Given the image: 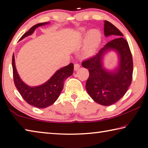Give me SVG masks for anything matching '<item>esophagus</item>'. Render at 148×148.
<instances>
[{
    "label": "esophagus",
    "instance_id": "esophagus-1",
    "mask_svg": "<svg viewBox=\"0 0 148 148\" xmlns=\"http://www.w3.org/2000/svg\"><path fill=\"white\" fill-rule=\"evenodd\" d=\"M79 67H80V65H79V64H77V63L74 64V71H77V70H78V69H79Z\"/></svg>",
    "mask_w": 148,
    "mask_h": 148
}]
</instances>
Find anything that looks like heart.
<instances>
[{
  "mask_svg": "<svg viewBox=\"0 0 148 148\" xmlns=\"http://www.w3.org/2000/svg\"><path fill=\"white\" fill-rule=\"evenodd\" d=\"M101 40V35L99 31L93 30L89 32L87 37V45L86 47V53L91 56L98 47Z\"/></svg>",
  "mask_w": 148,
  "mask_h": 148,
  "instance_id": "1",
  "label": "heart"
}]
</instances>
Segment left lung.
Listing matches in <instances>:
<instances>
[{
	"mask_svg": "<svg viewBox=\"0 0 148 148\" xmlns=\"http://www.w3.org/2000/svg\"><path fill=\"white\" fill-rule=\"evenodd\" d=\"M104 35H115L117 38L105 45L95 56L82 62L89 70V76L86 88L94 101L103 106H110L121 99L132 82L133 62L129 44L119 30L113 24L104 21ZM115 50L119 55V67L108 71L103 67L102 58L109 50Z\"/></svg>",
	"mask_w": 148,
	"mask_h": 148,
	"instance_id": "obj_1",
	"label": "left lung"
}]
</instances>
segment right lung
I'll return each mask as SVG.
<instances>
[{"label":"right lung","instance_id":"add662e5","mask_svg":"<svg viewBox=\"0 0 148 148\" xmlns=\"http://www.w3.org/2000/svg\"><path fill=\"white\" fill-rule=\"evenodd\" d=\"M48 22L40 23L32 27L19 40L33 33L37 27L48 24ZM12 69L15 86L20 95L27 103L38 108H44L53 104L58 99L63 88L64 81L73 73L74 64L70 63L67 66L57 71L48 81L39 86L30 87L20 78L15 65L14 55L12 56Z\"/></svg>","mask_w":148,"mask_h":148}]
</instances>
